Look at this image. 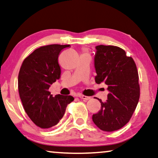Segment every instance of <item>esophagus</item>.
<instances>
[{
	"mask_svg": "<svg viewBox=\"0 0 158 158\" xmlns=\"http://www.w3.org/2000/svg\"><path fill=\"white\" fill-rule=\"evenodd\" d=\"M78 96H79L80 98H81V99H84V100H89V99H90V97H89V96L83 95V94H79Z\"/></svg>",
	"mask_w": 158,
	"mask_h": 158,
	"instance_id": "esophagus-1",
	"label": "esophagus"
}]
</instances>
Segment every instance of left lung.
Listing matches in <instances>:
<instances>
[{
    "instance_id": "left-lung-1",
    "label": "left lung",
    "mask_w": 158,
    "mask_h": 158,
    "mask_svg": "<svg viewBox=\"0 0 158 158\" xmlns=\"http://www.w3.org/2000/svg\"><path fill=\"white\" fill-rule=\"evenodd\" d=\"M94 59L96 84L108 86V100L102 102L93 114L96 126L103 131H117L128 123L140 98V85L136 64L123 49L113 45H98Z\"/></svg>"
}]
</instances>
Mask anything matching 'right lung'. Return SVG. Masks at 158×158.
<instances>
[{"label":"right lung","instance_id":"add662e5","mask_svg":"<svg viewBox=\"0 0 158 158\" xmlns=\"http://www.w3.org/2000/svg\"><path fill=\"white\" fill-rule=\"evenodd\" d=\"M69 44H49L35 49L23 62L18 74V91L23 108L32 121L41 128L56 126L64 116L72 96H53L49 86L60 79L58 56Z\"/></svg>","mask_w":158,"mask_h":158}]
</instances>
